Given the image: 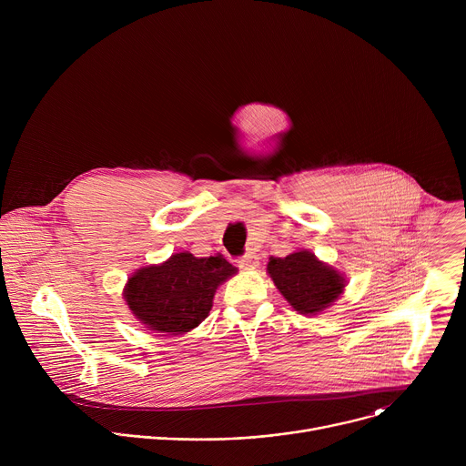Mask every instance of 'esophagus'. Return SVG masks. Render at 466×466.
<instances>
[{"instance_id": "obj_1", "label": "esophagus", "mask_w": 466, "mask_h": 466, "mask_svg": "<svg viewBox=\"0 0 466 466\" xmlns=\"http://www.w3.org/2000/svg\"><path fill=\"white\" fill-rule=\"evenodd\" d=\"M238 265H239V269H243V271L256 269L259 265V258H258L256 252H247L243 258L238 259Z\"/></svg>"}]
</instances>
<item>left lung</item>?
Returning a JSON list of instances; mask_svg holds the SVG:
<instances>
[{
  "mask_svg": "<svg viewBox=\"0 0 466 466\" xmlns=\"http://www.w3.org/2000/svg\"><path fill=\"white\" fill-rule=\"evenodd\" d=\"M268 275L289 306L302 315H317L334 304L347 288L345 275L300 248L286 258H269Z\"/></svg>",
  "mask_w": 466,
  "mask_h": 466,
  "instance_id": "8db88e82",
  "label": "left lung"
}]
</instances>
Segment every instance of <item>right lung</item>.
Segmentation results:
<instances>
[{
  "mask_svg": "<svg viewBox=\"0 0 466 466\" xmlns=\"http://www.w3.org/2000/svg\"><path fill=\"white\" fill-rule=\"evenodd\" d=\"M236 273L238 268L221 254L197 258L187 250L175 252L162 263L132 273L123 299L146 328L178 336L208 317L218 288Z\"/></svg>",
  "mask_w": 466,
  "mask_h": 466,
  "instance_id": "right-lung-1",
  "label": "right lung"
}]
</instances>
